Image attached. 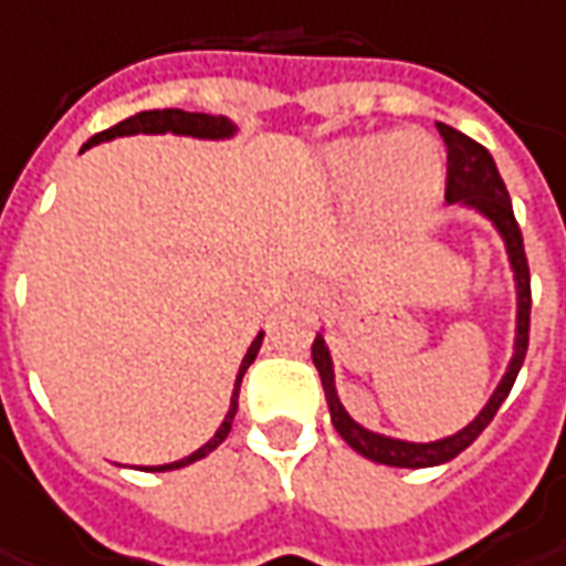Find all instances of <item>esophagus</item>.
Instances as JSON below:
<instances>
[{"instance_id": "34e87169", "label": "esophagus", "mask_w": 566, "mask_h": 566, "mask_svg": "<svg viewBox=\"0 0 566 566\" xmlns=\"http://www.w3.org/2000/svg\"><path fill=\"white\" fill-rule=\"evenodd\" d=\"M312 287H315V284H312V279H296L294 294L296 296H308V294H312Z\"/></svg>"}]
</instances>
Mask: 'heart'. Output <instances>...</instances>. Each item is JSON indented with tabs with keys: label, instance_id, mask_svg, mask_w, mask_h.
<instances>
[{
	"label": "heart",
	"instance_id": "1",
	"mask_svg": "<svg viewBox=\"0 0 566 566\" xmlns=\"http://www.w3.org/2000/svg\"><path fill=\"white\" fill-rule=\"evenodd\" d=\"M329 191L359 203L375 230H411L432 216L447 188V155L429 132L342 137L321 155Z\"/></svg>",
	"mask_w": 566,
	"mask_h": 566
}]
</instances>
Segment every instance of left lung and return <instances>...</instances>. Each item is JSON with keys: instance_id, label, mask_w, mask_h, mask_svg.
I'll use <instances>...</instances> for the list:
<instances>
[{"instance_id": "8db88e82", "label": "left lung", "mask_w": 566, "mask_h": 566, "mask_svg": "<svg viewBox=\"0 0 566 566\" xmlns=\"http://www.w3.org/2000/svg\"><path fill=\"white\" fill-rule=\"evenodd\" d=\"M443 144H447V203L455 209H468L485 219L495 233L504 242L506 261L513 272V287H516V336H513V357L506 363V371L492 389V396L485 401L474 420L468 422L459 432L438 438V441H405V438H392V434H380L366 429L345 411V405L338 399L336 389V366L329 357V347L324 342V333H317L315 345H312V359H315L317 371H321V384H324L326 405H329V417L336 432L354 447L359 455H366L371 462L389 464V468H434L455 459L464 447L480 438L485 426L492 422L497 408L504 405L510 389L516 384V375L525 354H528V324H531V275H528V258H525V245H522V230L513 216V203L506 195V186L501 174H497L495 158L485 153L483 146L474 144L471 137L455 132L450 125H438Z\"/></svg>"}]
</instances>
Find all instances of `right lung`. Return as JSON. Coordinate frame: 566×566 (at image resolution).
I'll return each mask as SVG.
<instances>
[{"label": "right lung", "mask_w": 566, "mask_h": 566, "mask_svg": "<svg viewBox=\"0 0 566 566\" xmlns=\"http://www.w3.org/2000/svg\"><path fill=\"white\" fill-rule=\"evenodd\" d=\"M132 134H177V137H195V140H230V137H237V134H240V125L233 123V119H228V116L188 113V111H177V107H167V111H140V113H134V116H128V119H123L119 125L107 128V132L90 137V140L83 144V149L107 144V140H116V137H132ZM261 345H263V333H258L254 342L249 345V350H245V357H242L237 380H233V392H230V408L228 413H224V420H221L219 429H216V434H212L203 447H198L195 453L186 455V459H179V462H170V464H146L144 471H174V468H186V464L198 462V459L212 453V450L228 438L230 426H233V417H237V408H240L242 375L249 371V366L254 363V357H258Z\"/></svg>", "instance_id": "obj_1"}]
</instances>
